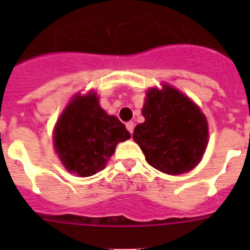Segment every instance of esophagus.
Returning a JSON list of instances; mask_svg holds the SVG:
<instances>
[{"label":"esophagus","mask_w":250,"mask_h":250,"mask_svg":"<svg viewBox=\"0 0 250 250\" xmlns=\"http://www.w3.org/2000/svg\"><path fill=\"white\" fill-rule=\"evenodd\" d=\"M134 127H135V125H134V123H132V121H129V123H126V129H127V131L130 132V134H132V131H134Z\"/></svg>","instance_id":"esophagus-1"}]
</instances>
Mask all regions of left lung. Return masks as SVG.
I'll use <instances>...</instances> for the list:
<instances>
[{
  "label": "left lung",
  "mask_w": 250,
  "mask_h": 250,
  "mask_svg": "<svg viewBox=\"0 0 250 250\" xmlns=\"http://www.w3.org/2000/svg\"><path fill=\"white\" fill-rule=\"evenodd\" d=\"M143 116L132 139L140 145L147 164L178 175L198 165L207 149L208 123L193 101L170 86L150 89Z\"/></svg>",
  "instance_id": "8db88e82"
}]
</instances>
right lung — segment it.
Instances as JSON below:
<instances>
[{"label":"right lung","instance_id":"1","mask_svg":"<svg viewBox=\"0 0 250 250\" xmlns=\"http://www.w3.org/2000/svg\"><path fill=\"white\" fill-rule=\"evenodd\" d=\"M130 138L125 125L107 115L95 94L76 96L55 129V149L70 173L91 176L103 170L120 141Z\"/></svg>","mask_w":250,"mask_h":250}]
</instances>
